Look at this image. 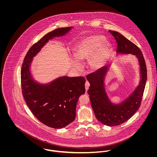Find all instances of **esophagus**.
Masks as SVG:
<instances>
[{
  "mask_svg": "<svg viewBox=\"0 0 157 157\" xmlns=\"http://www.w3.org/2000/svg\"><path fill=\"white\" fill-rule=\"evenodd\" d=\"M90 83L88 82V81H86V83H85V90H86V92H87V90H88L89 87H90Z\"/></svg>",
  "mask_w": 157,
  "mask_h": 157,
  "instance_id": "obj_1",
  "label": "esophagus"
}]
</instances>
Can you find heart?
<instances>
[{
  "label": "heart",
  "instance_id": "1",
  "mask_svg": "<svg viewBox=\"0 0 157 157\" xmlns=\"http://www.w3.org/2000/svg\"><path fill=\"white\" fill-rule=\"evenodd\" d=\"M105 40L104 36L97 35H90L82 39L75 47V59L72 60L74 67H80L78 60L90 59L91 69L98 70L102 67L110 51L109 45Z\"/></svg>",
  "mask_w": 157,
  "mask_h": 157
}]
</instances>
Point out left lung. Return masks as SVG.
Wrapping results in <instances>:
<instances>
[{
  "label": "left lung",
  "instance_id": "1",
  "mask_svg": "<svg viewBox=\"0 0 157 157\" xmlns=\"http://www.w3.org/2000/svg\"><path fill=\"white\" fill-rule=\"evenodd\" d=\"M117 43V53L136 55L140 67L141 80L134 91L118 104H113L107 95L105 88V75L109 65L86 76L90 86L88 90L93 111L97 120L109 127L119 125L131 118L137 111L142 101L147 79L145 61L140 49L119 32L109 30Z\"/></svg>",
  "mask_w": 157,
  "mask_h": 157
}]
</instances>
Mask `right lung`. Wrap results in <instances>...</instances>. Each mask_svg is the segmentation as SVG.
Masks as SVG:
<instances>
[{
  "instance_id": "add662e5",
  "label": "right lung",
  "mask_w": 157,
  "mask_h": 157,
  "mask_svg": "<svg viewBox=\"0 0 157 157\" xmlns=\"http://www.w3.org/2000/svg\"><path fill=\"white\" fill-rule=\"evenodd\" d=\"M72 28H58L42 37L28 51L21 70L23 96L28 106L40 122L56 129L65 127L75 120L78 99L85 92V79L82 76H61L41 84L32 78L30 65L33 57L49 40L64 36Z\"/></svg>"
}]
</instances>
